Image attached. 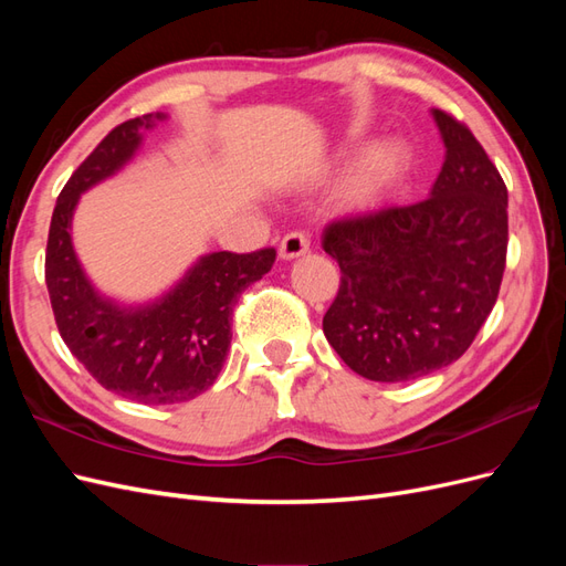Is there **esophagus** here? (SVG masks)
Returning <instances> with one entry per match:
<instances>
[{
	"label": "esophagus",
	"mask_w": 566,
	"mask_h": 566,
	"mask_svg": "<svg viewBox=\"0 0 566 566\" xmlns=\"http://www.w3.org/2000/svg\"><path fill=\"white\" fill-rule=\"evenodd\" d=\"M306 252H310V238H306L302 231L287 233L279 245L281 260H297V256H302Z\"/></svg>",
	"instance_id": "esophagus-1"
}]
</instances>
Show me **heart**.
<instances>
[{
  "label": "heart",
  "mask_w": 566,
  "mask_h": 566,
  "mask_svg": "<svg viewBox=\"0 0 566 566\" xmlns=\"http://www.w3.org/2000/svg\"><path fill=\"white\" fill-rule=\"evenodd\" d=\"M406 165V150L399 144L375 146L368 156L356 165L349 175L342 198L354 210H368L370 205L380 200V196L399 177Z\"/></svg>",
  "instance_id": "b5f03b06"
}]
</instances>
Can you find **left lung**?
<instances>
[{"instance_id": "left-lung-1", "label": "left lung", "mask_w": 566, "mask_h": 566, "mask_svg": "<svg viewBox=\"0 0 566 566\" xmlns=\"http://www.w3.org/2000/svg\"><path fill=\"white\" fill-rule=\"evenodd\" d=\"M447 158L427 200L333 221L323 250L339 290L323 316L331 347L375 382H406L468 352L505 271L507 188L474 134L432 111Z\"/></svg>"}]
</instances>
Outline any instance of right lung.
Returning a JSON list of instances; mask_svg holds the SVG:
<instances>
[{"mask_svg": "<svg viewBox=\"0 0 566 566\" xmlns=\"http://www.w3.org/2000/svg\"><path fill=\"white\" fill-rule=\"evenodd\" d=\"M163 113L117 125L67 179L51 214L44 279L63 342L92 378L136 403H179L210 389L227 361L238 295L276 262V250L212 252L186 271L160 300L123 306L84 273L71 238L84 191L113 177L142 146Z\"/></svg>", "mask_w": 566, "mask_h": 566, "instance_id": "add662e5", "label": "right lung"}]
</instances>
